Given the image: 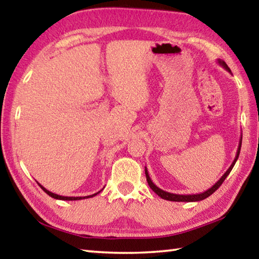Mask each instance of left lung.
<instances>
[{"instance_id":"8db88e82","label":"left lung","mask_w":259,"mask_h":259,"mask_svg":"<svg viewBox=\"0 0 259 259\" xmlns=\"http://www.w3.org/2000/svg\"><path fill=\"white\" fill-rule=\"evenodd\" d=\"M218 64L221 65V66L224 67L227 72L231 73V69L230 67L227 66L226 63L224 60L222 59H218ZM241 144H242V137L240 138V142H239V146H238V151H236V155H235V159L232 162V164L230 165V168L226 170V172L221 177V179L217 183H214V185H212V187H210L209 190L204 191L203 193H200V194H187V195H183V194H174V193H169V192H165L163 190H161V188L157 187L154 183L152 182V179L150 177V175H148V171L145 166V175H146V179H147V183H148V186H150L153 191H154L157 195L160 196V198L164 199V200H168V201H175V202H195V201H201V200H204L207 199L208 196H210L212 194V193L217 190V188L222 185L223 182L225 181V178L229 176L231 170L233 169V166L235 164L236 160H238L239 154H240V151H241Z\"/></svg>"}]
</instances>
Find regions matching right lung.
Segmentation results:
<instances>
[{
  "label": "right lung",
  "instance_id": "right-lung-1",
  "mask_svg": "<svg viewBox=\"0 0 259 259\" xmlns=\"http://www.w3.org/2000/svg\"><path fill=\"white\" fill-rule=\"evenodd\" d=\"M38 184V186H40L43 191H45L48 195H50L51 198H54V199H57V200H64V201H76V200H83V199H89V198H93V196H95V195H97L98 193H100V191L99 192H97V193H95V194H93V195H88V196H61V195H58V194H56V193H52V192H50V191H48L46 187H43L40 183H37Z\"/></svg>",
  "mask_w": 259,
  "mask_h": 259
}]
</instances>
